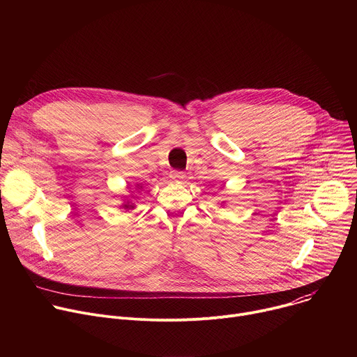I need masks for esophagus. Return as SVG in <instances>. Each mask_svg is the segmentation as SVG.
Wrapping results in <instances>:
<instances>
[{"mask_svg": "<svg viewBox=\"0 0 357 357\" xmlns=\"http://www.w3.org/2000/svg\"><path fill=\"white\" fill-rule=\"evenodd\" d=\"M169 178H171L174 182H178V181H182V179L185 178V174H183V172H181V171L174 169V171H171Z\"/></svg>", "mask_w": 357, "mask_h": 357, "instance_id": "1", "label": "esophagus"}]
</instances>
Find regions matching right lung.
Segmentation results:
<instances>
[{"instance_id":"1","label":"right lung","mask_w":357,"mask_h":357,"mask_svg":"<svg viewBox=\"0 0 357 357\" xmlns=\"http://www.w3.org/2000/svg\"><path fill=\"white\" fill-rule=\"evenodd\" d=\"M124 206H126V208H128V206H130V205H124Z\"/></svg>"}]
</instances>
